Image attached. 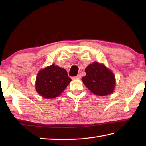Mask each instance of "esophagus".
I'll use <instances>...</instances> for the list:
<instances>
[{
  "label": "esophagus",
  "instance_id": "esophagus-1",
  "mask_svg": "<svg viewBox=\"0 0 146 146\" xmlns=\"http://www.w3.org/2000/svg\"><path fill=\"white\" fill-rule=\"evenodd\" d=\"M80 78H81V75H76V76L73 77V78H76V79H80Z\"/></svg>",
  "mask_w": 146,
  "mask_h": 146
}]
</instances>
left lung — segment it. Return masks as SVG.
<instances>
[{
  "mask_svg": "<svg viewBox=\"0 0 146 146\" xmlns=\"http://www.w3.org/2000/svg\"><path fill=\"white\" fill-rule=\"evenodd\" d=\"M85 71L86 75L82 77V81L93 94L105 96L113 93L115 80L113 73L106 66L95 62L89 64Z\"/></svg>",
  "mask_w": 146,
  "mask_h": 146,
  "instance_id": "left-lung-1",
  "label": "left lung"
}]
</instances>
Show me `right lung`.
I'll return each instance as SVG.
<instances>
[{"mask_svg":"<svg viewBox=\"0 0 146 146\" xmlns=\"http://www.w3.org/2000/svg\"><path fill=\"white\" fill-rule=\"evenodd\" d=\"M71 81L66 70L53 64L38 73L36 89L43 97L53 98L60 95Z\"/></svg>","mask_w":146,"mask_h":146,"instance_id":"obj_1","label":"right lung"}]
</instances>
